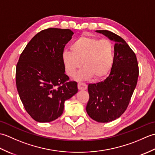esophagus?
<instances>
[{"instance_id":"34e87169","label":"esophagus","mask_w":155,"mask_h":155,"mask_svg":"<svg viewBox=\"0 0 155 155\" xmlns=\"http://www.w3.org/2000/svg\"><path fill=\"white\" fill-rule=\"evenodd\" d=\"M78 88L79 90H86L87 88V85L84 83L79 82V83H78Z\"/></svg>"}]
</instances>
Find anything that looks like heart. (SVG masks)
I'll use <instances>...</instances> for the list:
<instances>
[{
    "label": "heart",
    "mask_w": 155,
    "mask_h": 155,
    "mask_svg": "<svg viewBox=\"0 0 155 155\" xmlns=\"http://www.w3.org/2000/svg\"><path fill=\"white\" fill-rule=\"evenodd\" d=\"M71 51H65L62 61L67 73L73 77L81 68H84L77 75V79L85 81L94 77L101 79L109 73L113 68L114 49L113 43L107 39H100L82 36L72 42Z\"/></svg>",
    "instance_id": "1"
}]
</instances>
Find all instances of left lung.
I'll list each match as a JSON object with an SVG mask.
<instances>
[{
	"instance_id": "left-lung-1",
	"label": "left lung",
	"mask_w": 155,
	"mask_h": 155,
	"mask_svg": "<svg viewBox=\"0 0 155 155\" xmlns=\"http://www.w3.org/2000/svg\"><path fill=\"white\" fill-rule=\"evenodd\" d=\"M96 32L115 42L114 63L106 79L88 84L86 110L94 120L108 123L119 118L128 107L137 84L139 65L135 53L123 38L109 31Z\"/></svg>"
}]
</instances>
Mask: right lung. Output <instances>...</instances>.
Masks as SVG:
<instances>
[{"label": "right lung", "mask_w": 155, "mask_h": 155, "mask_svg": "<svg viewBox=\"0 0 155 155\" xmlns=\"http://www.w3.org/2000/svg\"><path fill=\"white\" fill-rule=\"evenodd\" d=\"M70 29L49 28L32 38L20 56L16 84L25 110L40 123L61 116L64 101L78 92L77 83L68 81L62 54L73 35Z\"/></svg>", "instance_id": "add662e5"}]
</instances>
